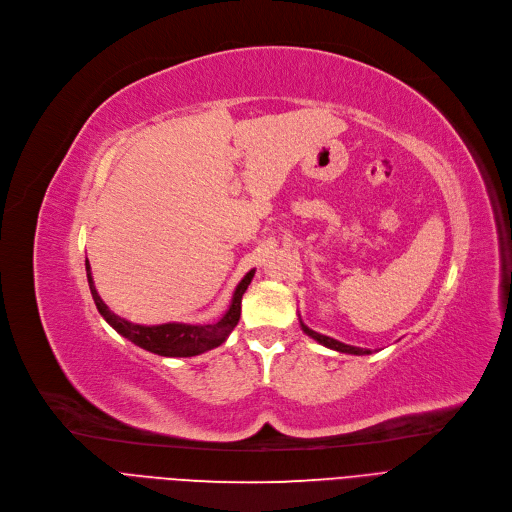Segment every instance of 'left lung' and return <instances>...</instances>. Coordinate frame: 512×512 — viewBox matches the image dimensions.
Wrapping results in <instances>:
<instances>
[{
	"label": "left lung",
	"instance_id": "obj_1",
	"mask_svg": "<svg viewBox=\"0 0 512 512\" xmlns=\"http://www.w3.org/2000/svg\"><path fill=\"white\" fill-rule=\"evenodd\" d=\"M302 329H304V331H306L310 337H314L316 342L323 344V346H327V348H331V350H337V352H346V354H369V350L354 348V346H346V344H342V342H337V339H333V337H327V335L316 333V331L308 329L304 323H302Z\"/></svg>",
	"mask_w": 512,
	"mask_h": 512
}]
</instances>
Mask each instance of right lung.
<instances>
[{"label":"right lung","mask_w":512,"mask_h":512,"mask_svg":"<svg viewBox=\"0 0 512 512\" xmlns=\"http://www.w3.org/2000/svg\"><path fill=\"white\" fill-rule=\"evenodd\" d=\"M85 269H87V281H89V289H91V296H93V302H95L97 310H100V314L120 335H125L127 339H131L135 346L148 350V352H154V354H160V356H179V358L202 354V352L212 350V348L221 346L225 342L229 333L239 323L241 296L246 294V289H248V285L254 277V271H250L246 277L241 279V283L235 289L233 302H231L227 314L214 325L166 323V325H156V327H145V325L129 323L125 319H120V316H116L102 302V298L97 296L93 279H91V271H89V260H85Z\"/></svg>","instance_id":"right-lung-1"}]
</instances>
